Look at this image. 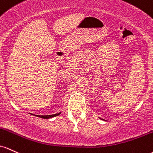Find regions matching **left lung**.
Returning <instances> with one entry per match:
<instances>
[{"instance_id": "left-lung-1", "label": "left lung", "mask_w": 153, "mask_h": 153, "mask_svg": "<svg viewBox=\"0 0 153 153\" xmlns=\"http://www.w3.org/2000/svg\"><path fill=\"white\" fill-rule=\"evenodd\" d=\"M100 119H101V118H100ZM103 120H104V119H103Z\"/></svg>"}]
</instances>
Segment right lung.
<instances>
[{
	"instance_id": "obj_1",
	"label": "right lung",
	"mask_w": 153,
	"mask_h": 153,
	"mask_svg": "<svg viewBox=\"0 0 153 153\" xmlns=\"http://www.w3.org/2000/svg\"><path fill=\"white\" fill-rule=\"evenodd\" d=\"M61 114V112L58 113V114H52V115H45V116H42V115H35V114H30L33 115V116H37V117H39V118H44V119H48V118H51L53 117H55V116H57Z\"/></svg>"
}]
</instances>
